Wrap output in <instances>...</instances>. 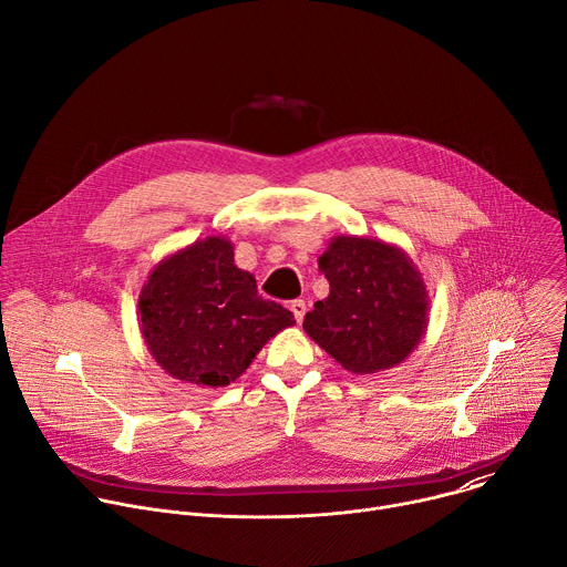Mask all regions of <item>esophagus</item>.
Instances as JSON below:
<instances>
[{
  "mask_svg": "<svg viewBox=\"0 0 567 567\" xmlns=\"http://www.w3.org/2000/svg\"><path fill=\"white\" fill-rule=\"evenodd\" d=\"M289 309H291V313H293L296 322H302V318H305V311H307V305H305V300H291Z\"/></svg>",
  "mask_w": 567,
  "mask_h": 567,
  "instance_id": "34e87169",
  "label": "esophagus"
}]
</instances>
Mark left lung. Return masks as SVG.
<instances>
[{"label": "left lung", "instance_id": "8db88e82", "mask_svg": "<svg viewBox=\"0 0 567 567\" xmlns=\"http://www.w3.org/2000/svg\"><path fill=\"white\" fill-rule=\"evenodd\" d=\"M318 265L330 296L307 311V337L354 374L406 361L429 328V291L409 254L383 239L337 235Z\"/></svg>", "mask_w": 567, "mask_h": 567}]
</instances>
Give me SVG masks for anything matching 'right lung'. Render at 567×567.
Returning <instances> with one entry per match:
<instances>
[{"label": "right lung", "instance_id": "1", "mask_svg": "<svg viewBox=\"0 0 567 567\" xmlns=\"http://www.w3.org/2000/svg\"><path fill=\"white\" fill-rule=\"evenodd\" d=\"M293 313L258 296L256 278L237 269L226 237L197 239L161 260L138 293V328L152 359L173 379L224 388Z\"/></svg>", "mask_w": 567, "mask_h": 567}]
</instances>
